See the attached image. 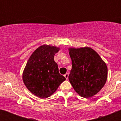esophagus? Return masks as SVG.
Listing matches in <instances>:
<instances>
[{
    "label": "esophagus",
    "mask_w": 121,
    "mask_h": 121,
    "mask_svg": "<svg viewBox=\"0 0 121 121\" xmlns=\"http://www.w3.org/2000/svg\"><path fill=\"white\" fill-rule=\"evenodd\" d=\"M64 77L66 78V79H68V73H66L65 75H64Z\"/></svg>",
    "instance_id": "esophagus-1"
}]
</instances>
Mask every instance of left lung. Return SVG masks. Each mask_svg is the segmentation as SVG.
<instances>
[{
  "instance_id": "1",
  "label": "left lung",
  "mask_w": 121,
  "mask_h": 121,
  "mask_svg": "<svg viewBox=\"0 0 121 121\" xmlns=\"http://www.w3.org/2000/svg\"><path fill=\"white\" fill-rule=\"evenodd\" d=\"M72 68L68 79L80 96L89 98L98 93L107 79V65L96 51L88 47H70Z\"/></svg>"
}]
</instances>
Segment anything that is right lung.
<instances>
[{"label":"right lung","mask_w":121,"mask_h":121,"mask_svg":"<svg viewBox=\"0 0 121 121\" xmlns=\"http://www.w3.org/2000/svg\"><path fill=\"white\" fill-rule=\"evenodd\" d=\"M60 48L42 45L35 50L26 64L22 80L32 94L38 98H47L57 90L65 78L60 74L54 56Z\"/></svg>","instance_id":"1"}]
</instances>
